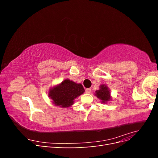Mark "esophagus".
Masks as SVG:
<instances>
[{
	"label": "esophagus",
	"mask_w": 158,
	"mask_h": 158,
	"mask_svg": "<svg viewBox=\"0 0 158 158\" xmlns=\"http://www.w3.org/2000/svg\"><path fill=\"white\" fill-rule=\"evenodd\" d=\"M91 91H92V89H91L90 88H88L85 89V93L86 94H90L91 93Z\"/></svg>",
	"instance_id": "34e87169"
}]
</instances>
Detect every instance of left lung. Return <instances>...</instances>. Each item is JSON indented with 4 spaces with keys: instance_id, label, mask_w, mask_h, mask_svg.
I'll use <instances>...</instances> for the list:
<instances>
[{
    "instance_id": "left-lung-1",
    "label": "left lung",
    "mask_w": 158,
    "mask_h": 158,
    "mask_svg": "<svg viewBox=\"0 0 158 158\" xmlns=\"http://www.w3.org/2000/svg\"><path fill=\"white\" fill-rule=\"evenodd\" d=\"M100 89L95 92V95L99 99H101V102L103 103H106L107 102L111 100V94H110V90L106 85L102 84L99 86Z\"/></svg>"
}]
</instances>
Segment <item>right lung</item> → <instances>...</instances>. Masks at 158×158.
<instances>
[{"mask_svg":"<svg viewBox=\"0 0 158 158\" xmlns=\"http://www.w3.org/2000/svg\"><path fill=\"white\" fill-rule=\"evenodd\" d=\"M81 84H76L73 81L66 79L60 84L50 89L49 97L52 103L60 107H69L74 103V99L84 92Z\"/></svg>","mask_w":158,"mask_h":158,"instance_id":"add662e5","label":"right lung"}]
</instances>
